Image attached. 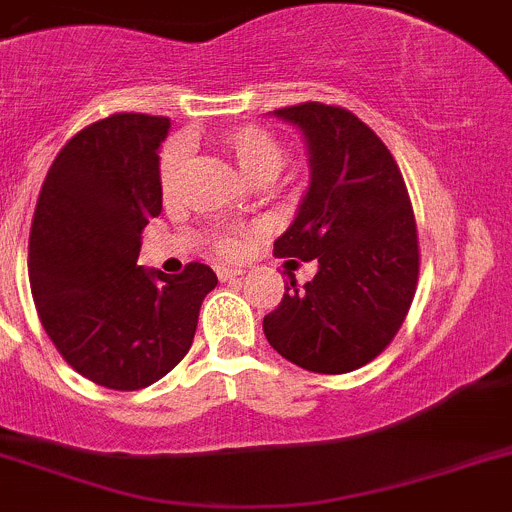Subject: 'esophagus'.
<instances>
[{"mask_svg":"<svg viewBox=\"0 0 512 512\" xmlns=\"http://www.w3.org/2000/svg\"><path fill=\"white\" fill-rule=\"evenodd\" d=\"M216 274H218V279H221V281H231V279H238V276H243V274H246V271H243V269H226V266H218Z\"/></svg>","mask_w":512,"mask_h":512,"instance_id":"34e87169","label":"esophagus"}]
</instances>
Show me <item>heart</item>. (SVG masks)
<instances>
[{
    "instance_id": "obj_1",
    "label": "heart",
    "mask_w": 512,
    "mask_h": 512,
    "mask_svg": "<svg viewBox=\"0 0 512 512\" xmlns=\"http://www.w3.org/2000/svg\"><path fill=\"white\" fill-rule=\"evenodd\" d=\"M221 148L226 150L233 158V163L241 168V173L246 175L251 183L256 186H266L271 180L279 178V173L286 165V148L276 135H271L269 130L256 128V125H241V128L226 130V133L218 138ZM188 163V150L186 145L173 140L163 148L160 153V168H158V183L160 193L165 198H173L180 188V180L186 173ZM213 246L221 256H238V253L246 248V233L243 231H221L213 238Z\"/></svg>"
}]
</instances>
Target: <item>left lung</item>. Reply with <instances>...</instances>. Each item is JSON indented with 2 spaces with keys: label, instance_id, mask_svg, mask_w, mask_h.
Instances as JSON below:
<instances>
[{
  "label": "left lung",
  "instance_id": "left-lung-1",
  "mask_svg": "<svg viewBox=\"0 0 512 512\" xmlns=\"http://www.w3.org/2000/svg\"><path fill=\"white\" fill-rule=\"evenodd\" d=\"M274 115L301 130L309 188L276 256L319 271L264 316L271 347L296 367L344 374L384 352L410 311L420 248L405 180L387 145L344 107L304 102Z\"/></svg>",
  "mask_w": 512,
  "mask_h": 512
}]
</instances>
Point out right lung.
<instances>
[{"instance_id": "add662e5", "label": "right lung", "mask_w": 512, "mask_h": 512, "mask_svg": "<svg viewBox=\"0 0 512 512\" xmlns=\"http://www.w3.org/2000/svg\"><path fill=\"white\" fill-rule=\"evenodd\" d=\"M168 118L118 113L87 125L47 170L29 231V286L47 337L75 372L107 389L158 382L186 357L218 279L188 264L138 266L140 233L163 206Z\"/></svg>"}]
</instances>
